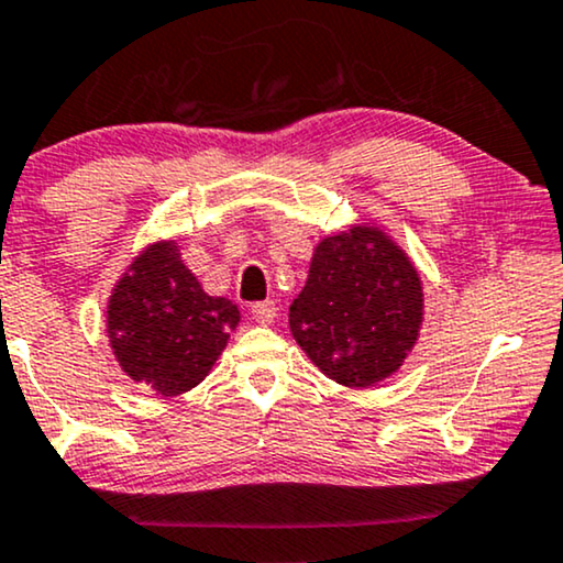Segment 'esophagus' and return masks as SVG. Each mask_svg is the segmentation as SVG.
<instances>
[{
	"mask_svg": "<svg viewBox=\"0 0 563 563\" xmlns=\"http://www.w3.org/2000/svg\"><path fill=\"white\" fill-rule=\"evenodd\" d=\"M275 303L273 301H257V303H252V317H254V322H260V324H269L275 319Z\"/></svg>",
	"mask_w": 563,
	"mask_h": 563,
	"instance_id": "esophagus-1",
	"label": "esophagus"
}]
</instances>
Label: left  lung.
Returning <instances> with one entry per match:
<instances>
[{"mask_svg":"<svg viewBox=\"0 0 563 563\" xmlns=\"http://www.w3.org/2000/svg\"><path fill=\"white\" fill-rule=\"evenodd\" d=\"M288 322L319 372L345 387H372L395 374L416 345L421 277L393 239L353 225L319 241Z\"/></svg>","mask_w":563,"mask_h":563,"instance_id":"8db88e82","label":"left lung"}]
</instances>
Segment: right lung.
Returning <instances> with one entry per match:
<instances>
[{
  "label": "right lung",
  "mask_w": 563,
  "mask_h": 563,
  "mask_svg": "<svg viewBox=\"0 0 563 563\" xmlns=\"http://www.w3.org/2000/svg\"><path fill=\"white\" fill-rule=\"evenodd\" d=\"M106 314L119 366L163 397L197 387L241 319L229 298L205 294L174 241H158L132 262Z\"/></svg>",
  "instance_id": "1"
}]
</instances>
